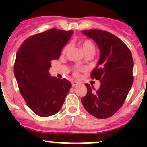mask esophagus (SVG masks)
I'll list each match as a JSON object with an SVG mask.
<instances>
[{
	"mask_svg": "<svg viewBox=\"0 0 147 147\" xmlns=\"http://www.w3.org/2000/svg\"><path fill=\"white\" fill-rule=\"evenodd\" d=\"M78 84V82H75V81H73V82H72V87H75V86H77Z\"/></svg>",
	"mask_w": 147,
	"mask_h": 147,
	"instance_id": "obj_1",
	"label": "esophagus"
}]
</instances>
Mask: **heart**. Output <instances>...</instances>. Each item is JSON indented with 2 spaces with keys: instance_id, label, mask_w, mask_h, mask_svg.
<instances>
[{
  "instance_id": "1",
  "label": "heart",
  "mask_w": 147,
  "mask_h": 147,
  "mask_svg": "<svg viewBox=\"0 0 147 147\" xmlns=\"http://www.w3.org/2000/svg\"><path fill=\"white\" fill-rule=\"evenodd\" d=\"M79 45H80L83 53L85 55L94 54V52H95V46H94V43L91 40H82L80 41ZM68 47H69V45H65L63 50V53H65L67 50ZM79 70L80 69H75L74 70V74L77 75Z\"/></svg>"
}]
</instances>
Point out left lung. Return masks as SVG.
<instances>
[{
  "label": "left lung",
  "mask_w": 147,
  "mask_h": 147,
  "mask_svg": "<svg viewBox=\"0 0 147 147\" xmlns=\"http://www.w3.org/2000/svg\"><path fill=\"white\" fill-rule=\"evenodd\" d=\"M82 33L92 38L100 50L92 79L100 80V88L86 83L87 94L81 100L86 110L98 119L112 117L121 108L133 83V59L129 47L113 34L97 29Z\"/></svg>",
  "instance_id": "obj_1"
}]
</instances>
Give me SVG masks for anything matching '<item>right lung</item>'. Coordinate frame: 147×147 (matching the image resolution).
I'll return each mask as SVG.
<instances>
[{"mask_svg": "<svg viewBox=\"0 0 147 147\" xmlns=\"http://www.w3.org/2000/svg\"><path fill=\"white\" fill-rule=\"evenodd\" d=\"M73 31L47 30L28 38L16 53L14 75L28 107L40 117L51 116L61 109L72 84L53 78L51 61L60 57Z\"/></svg>", "mask_w": 147, "mask_h": 147, "instance_id": "obj_1", "label": "right lung"}]
</instances>
